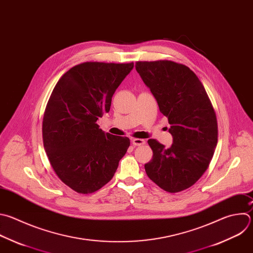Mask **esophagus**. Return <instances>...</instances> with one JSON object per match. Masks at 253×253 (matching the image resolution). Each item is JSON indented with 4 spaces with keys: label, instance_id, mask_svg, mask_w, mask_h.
<instances>
[{
    "label": "esophagus",
    "instance_id": "34e87169",
    "mask_svg": "<svg viewBox=\"0 0 253 253\" xmlns=\"http://www.w3.org/2000/svg\"><path fill=\"white\" fill-rule=\"evenodd\" d=\"M132 144L134 146H143L146 144V141L144 139H133Z\"/></svg>",
    "mask_w": 253,
    "mask_h": 253
}]
</instances>
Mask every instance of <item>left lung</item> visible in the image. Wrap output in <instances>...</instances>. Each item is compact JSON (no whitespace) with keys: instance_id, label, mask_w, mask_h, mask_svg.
Masks as SVG:
<instances>
[{"instance_id":"obj_1","label":"left lung","mask_w":253,"mask_h":253,"mask_svg":"<svg viewBox=\"0 0 253 253\" xmlns=\"http://www.w3.org/2000/svg\"><path fill=\"white\" fill-rule=\"evenodd\" d=\"M137 72L169 121L173 144L166 148L148 140L152 160L147 176L161 189L178 193L204 175L217 144V121L212 104L198 76L188 66L171 60L137 61Z\"/></svg>"}]
</instances>
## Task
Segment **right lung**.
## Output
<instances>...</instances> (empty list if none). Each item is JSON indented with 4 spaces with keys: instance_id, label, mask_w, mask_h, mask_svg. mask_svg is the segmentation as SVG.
<instances>
[{
    "instance_id": "1",
    "label": "right lung",
    "mask_w": 253,
    "mask_h": 253,
    "mask_svg": "<svg viewBox=\"0 0 253 253\" xmlns=\"http://www.w3.org/2000/svg\"><path fill=\"white\" fill-rule=\"evenodd\" d=\"M134 63L87 61L66 71L54 86L42 120V140L57 177L79 194H91L114 176L130 146L96 123Z\"/></svg>"
}]
</instances>
